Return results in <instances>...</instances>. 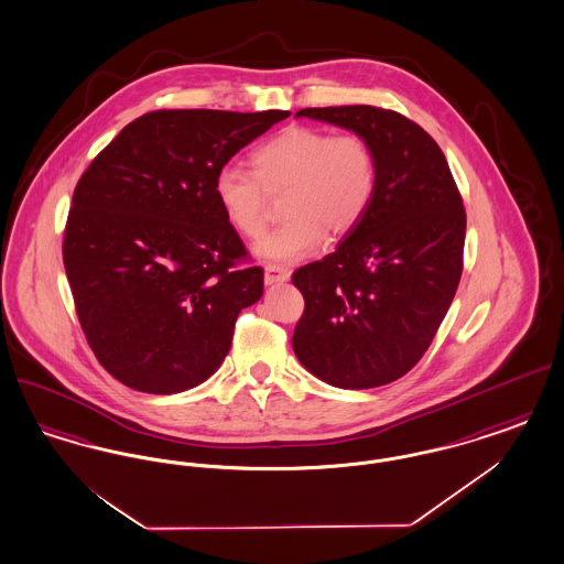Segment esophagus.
<instances>
[{
    "instance_id": "obj_1",
    "label": "esophagus",
    "mask_w": 564,
    "mask_h": 564,
    "mask_svg": "<svg viewBox=\"0 0 564 564\" xmlns=\"http://www.w3.org/2000/svg\"><path fill=\"white\" fill-rule=\"evenodd\" d=\"M292 274V270L281 267V264H267L264 267V283L274 285V283H283L288 281Z\"/></svg>"
}]
</instances>
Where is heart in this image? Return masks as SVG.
I'll list each match as a JSON object with an SVG mask.
<instances>
[{
  "mask_svg": "<svg viewBox=\"0 0 564 564\" xmlns=\"http://www.w3.org/2000/svg\"><path fill=\"white\" fill-rule=\"evenodd\" d=\"M251 164L253 171L221 166L215 173V198L237 232L258 239L269 224V194L285 192L288 221L258 245V253L269 260L313 256L327 230L347 235L375 200V150L361 134L290 127L256 148Z\"/></svg>",
  "mask_w": 564,
  "mask_h": 564,
  "instance_id": "1",
  "label": "heart"
}]
</instances>
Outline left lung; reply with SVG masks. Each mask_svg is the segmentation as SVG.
<instances>
[{
  "label": "left lung",
  "mask_w": 564,
  "mask_h": 564,
  "mask_svg": "<svg viewBox=\"0 0 564 564\" xmlns=\"http://www.w3.org/2000/svg\"><path fill=\"white\" fill-rule=\"evenodd\" d=\"M370 141L376 194L334 253L297 269L304 295L295 357L340 389H372L410 372L430 349L463 272L465 209L444 152L393 109H300Z\"/></svg>",
  "instance_id": "1"
}]
</instances>
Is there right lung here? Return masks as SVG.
<instances>
[{
  "label": "right lung",
  "mask_w": 564,
  "mask_h": 564,
  "mask_svg": "<svg viewBox=\"0 0 564 564\" xmlns=\"http://www.w3.org/2000/svg\"><path fill=\"white\" fill-rule=\"evenodd\" d=\"M290 111L156 109L111 139L74 189L63 264L84 336L109 375L171 395L205 382L264 270L215 198V173Z\"/></svg>",
  "instance_id": "add662e5"
}]
</instances>
